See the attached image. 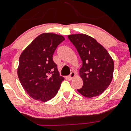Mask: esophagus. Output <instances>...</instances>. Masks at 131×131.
Returning a JSON list of instances; mask_svg holds the SVG:
<instances>
[{"instance_id": "1", "label": "esophagus", "mask_w": 131, "mask_h": 131, "mask_svg": "<svg viewBox=\"0 0 131 131\" xmlns=\"http://www.w3.org/2000/svg\"><path fill=\"white\" fill-rule=\"evenodd\" d=\"M75 76V72H71L70 75L68 77V79H70V80H71V79H73V78Z\"/></svg>"}]
</instances>
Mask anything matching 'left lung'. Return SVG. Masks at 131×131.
I'll return each instance as SVG.
<instances>
[{"label": "left lung", "instance_id": "8db88e82", "mask_svg": "<svg viewBox=\"0 0 131 131\" xmlns=\"http://www.w3.org/2000/svg\"><path fill=\"white\" fill-rule=\"evenodd\" d=\"M82 61L79 74L83 86L78 92L87 97L101 94L113 79L114 63L106 49L94 39L85 34L68 36Z\"/></svg>", "mask_w": 131, "mask_h": 131}]
</instances>
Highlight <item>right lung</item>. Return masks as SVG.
Listing matches in <instances>:
<instances>
[{
	"label": "right lung",
	"instance_id": "obj_1",
	"mask_svg": "<svg viewBox=\"0 0 131 131\" xmlns=\"http://www.w3.org/2000/svg\"><path fill=\"white\" fill-rule=\"evenodd\" d=\"M64 38L51 33L40 34L21 54L18 75L25 91L34 100L54 97L64 78L59 75L52 55Z\"/></svg>",
	"mask_w": 131,
	"mask_h": 131
}]
</instances>
